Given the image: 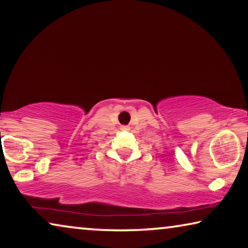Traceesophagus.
Listing matches in <instances>:
<instances>
[{"label": "esophagus", "instance_id": "obj_1", "mask_svg": "<svg viewBox=\"0 0 248 248\" xmlns=\"http://www.w3.org/2000/svg\"><path fill=\"white\" fill-rule=\"evenodd\" d=\"M121 129L122 131H128L129 127L128 126H121Z\"/></svg>", "mask_w": 248, "mask_h": 248}]
</instances>
